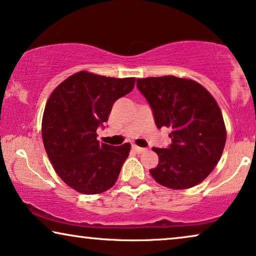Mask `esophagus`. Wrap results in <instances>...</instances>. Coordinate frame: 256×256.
<instances>
[{"label": "esophagus", "mask_w": 256, "mask_h": 256, "mask_svg": "<svg viewBox=\"0 0 256 256\" xmlns=\"http://www.w3.org/2000/svg\"><path fill=\"white\" fill-rule=\"evenodd\" d=\"M132 150H134L135 152H138V154H142V152H146V148H141V146H135V144H132Z\"/></svg>", "instance_id": "obj_1"}]
</instances>
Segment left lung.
<instances>
[{"label":"left lung","mask_w":256,"mask_h":256,"mask_svg":"<svg viewBox=\"0 0 256 256\" xmlns=\"http://www.w3.org/2000/svg\"><path fill=\"white\" fill-rule=\"evenodd\" d=\"M157 128L171 129V144L152 148L158 164L149 172L163 186L183 190L202 183L222 157L226 128L210 92L191 79L174 76L138 79Z\"/></svg>","instance_id":"8db88e82"}]
</instances>
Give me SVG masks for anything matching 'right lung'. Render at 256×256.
Masks as SVG:
<instances>
[{
	"mask_svg": "<svg viewBox=\"0 0 256 256\" xmlns=\"http://www.w3.org/2000/svg\"><path fill=\"white\" fill-rule=\"evenodd\" d=\"M135 78H110L80 71L48 98L42 138L54 169L76 191L96 194L116 182L130 144L113 146L96 140L115 101L134 88Z\"/></svg>",
	"mask_w": 256,
	"mask_h": 256,
	"instance_id": "1",
	"label": "right lung"
}]
</instances>
